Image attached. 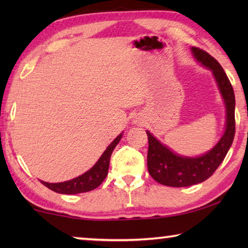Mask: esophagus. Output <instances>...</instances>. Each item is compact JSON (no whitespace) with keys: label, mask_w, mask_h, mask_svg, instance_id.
I'll return each instance as SVG.
<instances>
[{"label":"esophagus","mask_w":248,"mask_h":248,"mask_svg":"<svg viewBox=\"0 0 248 248\" xmlns=\"http://www.w3.org/2000/svg\"><path fill=\"white\" fill-rule=\"evenodd\" d=\"M133 123H134V124H141L139 120H134V121H133Z\"/></svg>","instance_id":"esophagus-1"}]
</instances>
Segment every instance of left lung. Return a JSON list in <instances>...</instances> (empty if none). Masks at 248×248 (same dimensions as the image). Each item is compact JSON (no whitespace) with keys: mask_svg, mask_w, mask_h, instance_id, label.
Wrapping results in <instances>:
<instances>
[{"mask_svg":"<svg viewBox=\"0 0 248 248\" xmlns=\"http://www.w3.org/2000/svg\"><path fill=\"white\" fill-rule=\"evenodd\" d=\"M195 60L212 72L225 106V128L221 139L211 150L198 156H184L163 144L150 131L148 170L157 183L170 187H188L204 182L223 162L235 134V96L228 75L215 58L199 48L191 47Z\"/></svg>","mask_w":248,"mask_h":248,"instance_id":"obj_1","label":"left lung"}]
</instances>
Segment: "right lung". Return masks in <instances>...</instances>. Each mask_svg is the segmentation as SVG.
<instances>
[{"label":"right lung","mask_w":248,"mask_h":248,"mask_svg":"<svg viewBox=\"0 0 248 248\" xmlns=\"http://www.w3.org/2000/svg\"><path fill=\"white\" fill-rule=\"evenodd\" d=\"M123 133H120L107 146V149L104 151L102 156L98 158V161L95 163V165L84 174L79 175L78 177L66 180V182L63 183H47L44 182V180H40L41 184L45 185L46 187H48L49 189L53 190L54 192L63 195L81 194V192H87L97 188L104 182V179L106 178L109 169V159H110L112 151H114L116 145L119 143L121 138H123Z\"/></svg>","instance_id":"add662e5"}]
</instances>
